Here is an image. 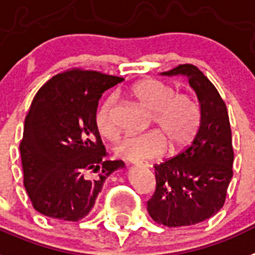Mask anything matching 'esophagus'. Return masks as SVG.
<instances>
[{
    "mask_svg": "<svg viewBox=\"0 0 255 255\" xmlns=\"http://www.w3.org/2000/svg\"><path fill=\"white\" fill-rule=\"evenodd\" d=\"M131 163L132 164H138V161H136V160H131Z\"/></svg>",
    "mask_w": 255,
    "mask_h": 255,
    "instance_id": "esophagus-1",
    "label": "esophagus"
}]
</instances>
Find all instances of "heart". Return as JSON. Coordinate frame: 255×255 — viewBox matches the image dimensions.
Returning <instances> with one entry per match:
<instances>
[{
  "label": "heart",
  "instance_id": "1",
  "mask_svg": "<svg viewBox=\"0 0 255 255\" xmlns=\"http://www.w3.org/2000/svg\"><path fill=\"white\" fill-rule=\"evenodd\" d=\"M129 96L151 113V126H155L159 132L124 136L115 146L117 156L126 160L151 159L160 156L165 151L164 139L169 143L172 151L186 146L193 139L199 128L201 113L198 105L189 95L176 94V90L164 82L143 79L130 88ZM115 107V96H108L99 105L95 116L96 128L108 139H115L119 135Z\"/></svg>",
  "mask_w": 255,
  "mask_h": 255
}]
</instances>
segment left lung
<instances>
[{
	"label": "left lung",
	"instance_id": "obj_1",
	"mask_svg": "<svg viewBox=\"0 0 255 255\" xmlns=\"http://www.w3.org/2000/svg\"><path fill=\"white\" fill-rule=\"evenodd\" d=\"M185 75L201 107L193 142L174 157L155 164L156 189L147 202L151 218L165 227L194 226L224 206L233 176L232 131L227 105L198 67L178 65L161 75Z\"/></svg>",
	"mask_w": 255,
	"mask_h": 255
}]
</instances>
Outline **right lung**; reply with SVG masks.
Returning <instances> with one entry per match:
<instances>
[{"instance_id":"obj_1","label":"right lung","mask_w":255,"mask_h":255,"mask_svg":"<svg viewBox=\"0 0 255 255\" xmlns=\"http://www.w3.org/2000/svg\"><path fill=\"white\" fill-rule=\"evenodd\" d=\"M124 78L73 67L40 88L19 144L23 184L37 212L78 222L88 215L109 174L125 164L107 156L95 123L103 92Z\"/></svg>"}]
</instances>
